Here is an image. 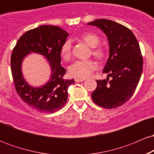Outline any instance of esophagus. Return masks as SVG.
I'll use <instances>...</instances> for the list:
<instances>
[{
	"label": "esophagus",
	"mask_w": 154,
	"mask_h": 154,
	"mask_svg": "<svg viewBox=\"0 0 154 154\" xmlns=\"http://www.w3.org/2000/svg\"><path fill=\"white\" fill-rule=\"evenodd\" d=\"M76 82H83L84 80H85V79H79V78H75V79Z\"/></svg>",
	"instance_id": "34e87169"
}]
</instances>
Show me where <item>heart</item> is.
<instances>
[{
    "label": "heart",
    "instance_id": "b5f03b06",
    "mask_svg": "<svg viewBox=\"0 0 154 154\" xmlns=\"http://www.w3.org/2000/svg\"><path fill=\"white\" fill-rule=\"evenodd\" d=\"M85 43L88 44L89 46L93 48L92 54L96 59L102 61L105 59L106 55V51L102 46H98L100 39L98 35L93 32H86L80 36ZM61 55L65 60L70 59L72 55V42L67 40L63 43L61 48ZM97 63L93 59L88 60H78L74 62L69 66L70 75L77 78L84 79L88 77L97 69Z\"/></svg>",
    "mask_w": 154,
    "mask_h": 154
}]
</instances>
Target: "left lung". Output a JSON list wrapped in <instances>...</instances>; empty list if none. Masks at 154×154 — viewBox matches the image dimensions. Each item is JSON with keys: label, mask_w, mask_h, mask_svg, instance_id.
<instances>
[{"label": "left lung", "mask_w": 154, "mask_h": 154, "mask_svg": "<svg viewBox=\"0 0 154 154\" xmlns=\"http://www.w3.org/2000/svg\"><path fill=\"white\" fill-rule=\"evenodd\" d=\"M88 24L101 29L109 43V58L103 71L109 77L96 80L92 99L100 107L115 109L128 101L140 79L143 61L139 43L130 29L114 21L100 19Z\"/></svg>", "instance_id": "left-lung-1"}]
</instances>
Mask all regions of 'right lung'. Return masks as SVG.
Instances as JSON below:
<instances>
[{
	"label": "right lung",
	"instance_id": "add662e5",
	"mask_svg": "<svg viewBox=\"0 0 154 154\" xmlns=\"http://www.w3.org/2000/svg\"><path fill=\"white\" fill-rule=\"evenodd\" d=\"M69 36L57 26L43 25L23 34L14 48L11 56V69L17 94L28 106L41 113L52 114L64 106L68 88L74 79H63L66 69L61 66V48ZM30 52L43 54L51 68L50 80L40 88H32L23 79L20 64Z\"/></svg>",
	"mask_w": 154,
	"mask_h": 154
}]
</instances>
